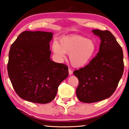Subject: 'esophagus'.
Segmentation results:
<instances>
[{"mask_svg":"<svg viewBox=\"0 0 129 129\" xmlns=\"http://www.w3.org/2000/svg\"><path fill=\"white\" fill-rule=\"evenodd\" d=\"M68 71H69V75H72L73 74V72H72V70L70 69V68H69V69H68Z\"/></svg>","mask_w":129,"mask_h":129,"instance_id":"esophagus-1","label":"esophagus"}]
</instances>
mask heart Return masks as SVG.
I'll list each match as a JSON object with an SVG mask.
<instances>
[{
  "label": "heart",
  "instance_id": "obj_1",
  "mask_svg": "<svg viewBox=\"0 0 129 129\" xmlns=\"http://www.w3.org/2000/svg\"><path fill=\"white\" fill-rule=\"evenodd\" d=\"M52 49L60 58L65 53L69 54V60L73 67L80 68L86 65L95 55L97 46L92 39L79 35L65 36L60 39L59 44L54 42Z\"/></svg>",
  "mask_w": 129,
  "mask_h": 129
}]
</instances>
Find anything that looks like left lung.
I'll use <instances>...</instances> for the list:
<instances>
[{
	"mask_svg": "<svg viewBox=\"0 0 129 129\" xmlns=\"http://www.w3.org/2000/svg\"><path fill=\"white\" fill-rule=\"evenodd\" d=\"M101 39L99 52L88 65L73 72L79 83L76 95L81 102L93 103L110 97L124 70L122 48L109 30L94 29Z\"/></svg>",
	"mask_w": 129,
	"mask_h": 129,
	"instance_id": "1",
	"label": "left lung"
}]
</instances>
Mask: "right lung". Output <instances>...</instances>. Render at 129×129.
<instances>
[{
	"mask_svg": "<svg viewBox=\"0 0 129 129\" xmlns=\"http://www.w3.org/2000/svg\"><path fill=\"white\" fill-rule=\"evenodd\" d=\"M53 33L24 31L11 45L7 71L15 91L26 101L47 104L69 75L66 65L51 60Z\"/></svg>",
	"mask_w": 129,
	"mask_h": 129,
	"instance_id": "add662e5",
	"label": "right lung"
}]
</instances>
